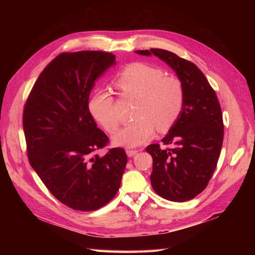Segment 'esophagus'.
Instances as JSON below:
<instances>
[{"label": "esophagus", "instance_id": "obj_1", "mask_svg": "<svg viewBox=\"0 0 255 255\" xmlns=\"http://www.w3.org/2000/svg\"><path fill=\"white\" fill-rule=\"evenodd\" d=\"M136 153H138V150H127V154H128V157L134 156Z\"/></svg>", "mask_w": 255, "mask_h": 255}]
</instances>
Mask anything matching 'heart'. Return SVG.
<instances>
[{"label": "heart", "instance_id": "obj_1", "mask_svg": "<svg viewBox=\"0 0 255 255\" xmlns=\"http://www.w3.org/2000/svg\"><path fill=\"white\" fill-rule=\"evenodd\" d=\"M115 86L123 97L138 100L133 122L114 136L119 145L137 146L155 133L170 128L183 111L185 90L182 82L167 76L163 69L145 63H133L116 76ZM90 114L107 132L118 129L120 119L115 111V99L109 90H99L89 100Z\"/></svg>", "mask_w": 255, "mask_h": 255}]
</instances>
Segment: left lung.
Wrapping results in <instances>:
<instances>
[{
  "label": "left lung",
  "mask_w": 255,
  "mask_h": 255,
  "mask_svg": "<svg viewBox=\"0 0 255 255\" xmlns=\"http://www.w3.org/2000/svg\"><path fill=\"white\" fill-rule=\"evenodd\" d=\"M163 59L185 90L180 117L158 143L146 146L153 158L151 185L158 196L174 202L194 199L206 188L217 167L223 141V119L216 92L191 61L161 49L139 50Z\"/></svg>",
  "instance_id": "1"
}]
</instances>
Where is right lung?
<instances>
[{"instance_id":"1","label":"right lung","mask_w":255,"mask_h":255,"mask_svg":"<svg viewBox=\"0 0 255 255\" xmlns=\"http://www.w3.org/2000/svg\"><path fill=\"white\" fill-rule=\"evenodd\" d=\"M103 51L61 53L38 76L23 110L27 157L59 202L91 212L119 190L128 163L125 149L110 144L88 109L95 81L115 64Z\"/></svg>"}]
</instances>
